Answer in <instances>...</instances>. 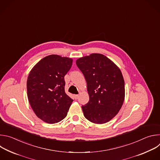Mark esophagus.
I'll use <instances>...</instances> for the list:
<instances>
[{"instance_id": "34e87169", "label": "esophagus", "mask_w": 160, "mask_h": 160, "mask_svg": "<svg viewBox=\"0 0 160 160\" xmlns=\"http://www.w3.org/2000/svg\"><path fill=\"white\" fill-rule=\"evenodd\" d=\"M74 97H75V99H77L78 98L79 96H78V95H75V96H74Z\"/></svg>"}]
</instances>
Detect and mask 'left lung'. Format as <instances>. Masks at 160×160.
Instances as JSON below:
<instances>
[{
    "label": "left lung",
    "instance_id": "left-lung-1",
    "mask_svg": "<svg viewBox=\"0 0 160 160\" xmlns=\"http://www.w3.org/2000/svg\"><path fill=\"white\" fill-rule=\"evenodd\" d=\"M76 64L87 84L89 101L82 106L90 122L103 124L115 117L125 99V82L120 68L101 54L78 59Z\"/></svg>",
    "mask_w": 160,
    "mask_h": 160
}]
</instances>
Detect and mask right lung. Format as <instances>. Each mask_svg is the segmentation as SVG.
Wrapping results in <instances>:
<instances>
[{"label": "right lung", "mask_w": 160, "mask_h": 160, "mask_svg": "<svg viewBox=\"0 0 160 160\" xmlns=\"http://www.w3.org/2000/svg\"><path fill=\"white\" fill-rule=\"evenodd\" d=\"M73 59L59 55L48 56L38 61L27 79V95L30 106L40 120L52 124L67 115L73 99L64 91V76Z\"/></svg>", "instance_id": "right-lung-1"}]
</instances>
